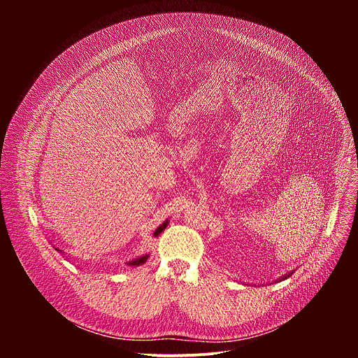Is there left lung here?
Returning a JSON list of instances; mask_svg holds the SVG:
<instances>
[{"label":"left lung","instance_id":"1","mask_svg":"<svg viewBox=\"0 0 358 358\" xmlns=\"http://www.w3.org/2000/svg\"><path fill=\"white\" fill-rule=\"evenodd\" d=\"M287 276H290V275H287ZM287 276H286V275H285V278H282V279H280V280H285V279H287Z\"/></svg>","mask_w":358,"mask_h":358}]
</instances>
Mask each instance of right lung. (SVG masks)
I'll return each mask as SVG.
<instances>
[{
	"label": "right lung",
	"instance_id": "add662e5",
	"mask_svg": "<svg viewBox=\"0 0 358 358\" xmlns=\"http://www.w3.org/2000/svg\"><path fill=\"white\" fill-rule=\"evenodd\" d=\"M166 227H167V221L162 225V227H159L156 231H155V236H159L164 229H166ZM58 250V249H57ZM61 252V250H59ZM147 258H148V255H145V257H141V258H138V259H136V261H131V262H129V265H131V266H138V265H143L145 261H147Z\"/></svg>",
	"mask_w": 358,
	"mask_h": 358
}]
</instances>
